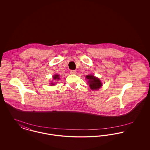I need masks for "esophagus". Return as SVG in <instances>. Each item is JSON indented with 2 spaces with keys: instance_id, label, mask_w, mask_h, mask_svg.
<instances>
[{
  "instance_id": "1",
  "label": "esophagus",
  "mask_w": 150,
  "mask_h": 150,
  "mask_svg": "<svg viewBox=\"0 0 150 150\" xmlns=\"http://www.w3.org/2000/svg\"><path fill=\"white\" fill-rule=\"evenodd\" d=\"M70 72L71 74H76V71L75 70H70Z\"/></svg>"
}]
</instances>
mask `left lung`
<instances>
[{
  "label": "left lung",
  "instance_id": "obj_1",
  "mask_svg": "<svg viewBox=\"0 0 150 150\" xmlns=\"http://www.w3.org/2000/svg\"><path fill=\"white\" fill-rule=\"evenodd\" d=\"M86 78L88 80V83L89 84L91 89L92 90L98 89L102 86L100 79L96 78L93 75H87Z\"/></svg>",
  "mask_w": 150,
  "mask_h": 150
}]
</instances>
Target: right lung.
<instances>
[{"label":"right lung","instance_id":"1","mask_svg":"<svg viewBox=\"0 0 150 150\" xmlns=\"http://www.w3.org/2000/svg\"><path fill=\"white\" fill-rule=\"evenodd\" d=\"M53 79H55V80H56V79H59V75H54V76H53ZM52 85H53V83H52Z\"/></svg>","mask_w":150,"mask_h":150}]
</instances>
